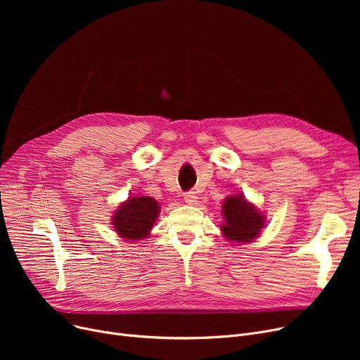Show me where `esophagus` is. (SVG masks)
Wrapping results in <instances>:
<instances>
[{"label": "esophagus", "mask_w": 360, "mask_h": 360, "mask_svg": "<svg viewBox=\"0 0 360 360\" xmlns=\"http://www.w3.org/2000/svg\"><path fill=\"white\" fill-rule=\"evenodd\" d=\"M184 200H185V202H188V204H197L198 197H197V194H195L194 191H190V193H185Z\"/></svg>", "instance_id": "obj_1"}]
</instances>
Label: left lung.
Masks as SVG:
<instances>
[{
    "label": "left lung",
    "instance_id": "8db88e82",
    "mask_svg": "<svg viewBox=\"0 0 360 360\" xmlns=\"http://www.w3.org/2000/svg\"><path fill=\"white\" fill-rule=\"evenodd\" d=\"M224 223L221 232L224 238L236 242L252 240L264 226V216L242 195L228 197L223 202Z\"/></svg>",
    "mask_w": 360,
    "mask_h": 360
}]
</instances>
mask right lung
<instances>
[{
  "mask_svg": "<svg viewBox=\"0 0 360 360\" xmlns=\"http://www.w3.org/2000/svg\"><path fill=\"white\" fill-rule=\"evenodd\" d=\"M159 204L150 197L128 198L121 204L113 216V228L121 238L127 240L143 239L153 228L159 214Z\"/></svg>",
  "mask_w": 360,
  "mask_h": 360,
  "instance_id": "1",
  "label": "right lung"
}]
</instances>
